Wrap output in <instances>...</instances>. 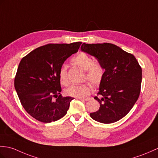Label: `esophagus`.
Instances as JSON below:
<instances>
[{
	"label": "esophagus",
	"mask_w": 158,
	"mask_h": 158,
	"mask_svg": "<svg viewBox=\"0 0 158 158\" xmlns=\"http://www.w3.org/2000/svg\"><path fill=\"white\" fill-rule=\"evenodd\" d=\"M79 100H83V101H88L90 100L89 98H78Z\"/></svg>",
	"instance_id": "obj_1"
}]
</instances>
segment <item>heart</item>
<instances>
[{"mask_svg": "<svg viewBox=\"0 0 158 158\" xmlns=\"http://www.w3.org/2000/svg\"><path fill=\"white\" fill-rule=\"evenodd\" d=\"M72 62L78 67L85 71L84 79H87L94 86L100 85L104 75V69L98 62H94V58L85 52H81L73 58ZM59 81L62 85L69 84L67 68L62 66L58 73ZM91 93V85L85 83L81 85H72L65 90V94L69 96L83 98L89 96Z\"/></svg>", "mask_w": 158, "mask_h": 158, "instance_id": "1", "label": "heart"}]
</instances>
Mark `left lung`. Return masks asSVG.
I'll return each instance as SVG.
<instances>
[{"instance_id":"left-lung-1","label":"left lung","mask_w":158,"mask_h":158,"mask_svg":"<svg viewBox=\"0 0 158 158\" xmlns=\"http://www.w3.org/2000/svg\"><path fill=\"white\" fill-rule=\"evenodd\" d=\"M81 50L94 56L104 69V75L94 97L100 104L91 118L101 123H115L125 116L138 100L142 70L133 54L110 43H83Z\"/></svg>"}]
</instances>
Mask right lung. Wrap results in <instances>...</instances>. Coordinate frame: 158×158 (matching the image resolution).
<instances>
[{
	"mask_svg": "<svg viewBox=\"0 0 158 158\" xmlns=\"http://www.w3.org/2000/svg\"><path fill=\"white\" fill-rule=\"evenodd\" d=\"M81 42L49 44L22 58L15 78L21 105L29 115L45 123L56 121L67 112L73 98L62 97L58 73L78 51Z\"/></svg>",
	"mask_w": 158,
	"mask_h": 158,
	"instance_id": "obj_1",
	"label": "right lung"
}]
</instances>
